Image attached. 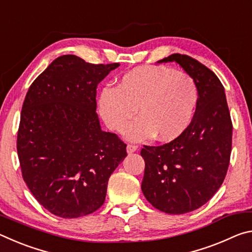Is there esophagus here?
<instances>
[{"label":"esophagus","instance_id":"obj_1","mask_svg":"<svg viewBox=\"0 0 252 252\" xmlns=\"http://www.w3.org/2000/svg\"><path fill=\"white\" fill-rule=\"evenodd\" d=\"M136 150H138V146L136 144H133V143H129L126 146V151L127 153H133L135 152Z\"/></svg>","mask_w":252,"mask_h":252}]
</instances>
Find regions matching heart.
<instances>
[{"label": "heart", "instance_id": "obj_1", "mask_svg": "<svg viewBox=\"0 0 252 252\" xmlns=\"http://www.w3.org/2000/svg\"><path fill=\"white\" fill-rule=\"evenodd\" d=\"M198 104V88L185 72L164 65L132 69L121 76L116 88H105L99 97V111L111 130L127 125L126 139L141 141L156 138L171 141L187 130Z\"/></svg>", "mask_w": 252, "mask_h": 252}]
</instances>
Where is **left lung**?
I'll use <instances>...</instances> for the list:
<instances>
[{"mask_svg":"<svg viewBox=\"0 0 252 252\" xmlns=\"http://www.w3.org/2000/svg\"><path fill=\"white\" fill-rule=\"evenodd\" d=\"M176 62L194 80L198 104L185 132L162 146H143L144 197L158 210L182 215L203 206L222 185L230 163L232 122L224 88L198 60L174 53L159 61Z\"/></svg>","mask_w":252,"mask_h":252,"instance_id":"left-lung-1","label":"left lung"}]
</instances>
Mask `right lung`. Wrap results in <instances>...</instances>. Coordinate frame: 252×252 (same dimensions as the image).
<instances>
[{
  "instance_id": "1",
  "label": "right lung",
  "mask_w": 252,
  "mask_h": 252,
  "mask_svg": "<svg viewBox=\"0 0 252 252\" xmlns=\"http://www.w3.org/2000/svg\"><path fill=\"white\" fill-rule=\"evenodd\" d=\"M119 63L55 59L33 81L21 112L16 149L23 180L53 215L80 218L104 203L108 180L126 144L101 130L96 88Z\"/></svg>"
}]
</instances>
